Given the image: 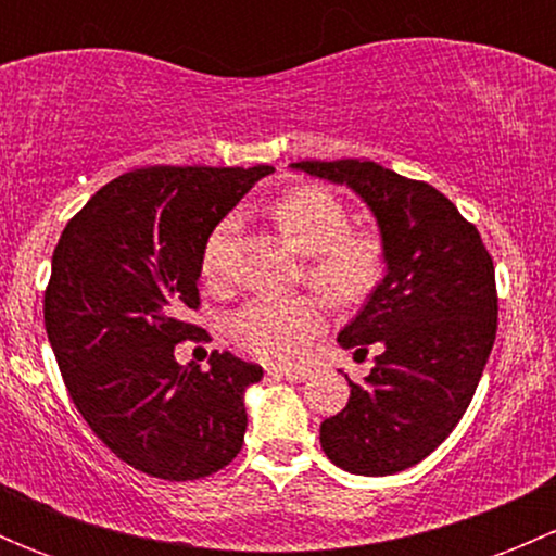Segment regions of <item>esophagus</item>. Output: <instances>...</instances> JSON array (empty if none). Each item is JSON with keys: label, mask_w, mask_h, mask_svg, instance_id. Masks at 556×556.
Instances as JSON below:
<instances>
[{"label": "esophagus", "mask_w": 556, "mask_h": 556, "mask_svg": "<svg viewBox=\"0 0 556 556\" xmlns=\"http://www.w3.org/2000/svg\"><path fill=\"white\" fill-rule=\"evenodd\" d=\"M268 377L285 379V382H301V379H306L309 374H306V371H290V368H268Z\"/></svg>", "instance_id": "obj_1"}]
</instances>
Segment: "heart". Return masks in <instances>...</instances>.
I'll list each match as a JSON object with an SVG mask.
<instances>
[{
  "label": "heart",
  "instance_id": "obj_1",
  "mask_svg": "<svg viewBox=\"0 0 556 556\" xmlns=\"http://www.w3.org/2000/svg\"><path fill=\"white\" fill-rule=\"evenodd\" d=\"M271 215L285 242L301 255H309L306 279L333 304H361L382 282V242L377 233L350 231L344 204L328 190L314 185L288 190L274 201ZM237 228L239 215H228L210 233L201 255L204 277H220ZM226 328L239 350L277 366H295L306 357L312 341L323 333L325 312L314 295L247 301L228 317Z\"/></svg>",
  "mask_w": 556,
  "mask_h": 556
}]
</instances>
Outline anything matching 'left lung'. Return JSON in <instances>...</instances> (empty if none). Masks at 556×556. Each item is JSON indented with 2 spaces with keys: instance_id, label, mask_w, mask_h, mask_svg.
<instances>
[{
  "instance_id": "8db88e82",
  "label": "left lung",
  "mask_w": 556,
  "mask_h": 556,
  "mask_svg": "<svg viewBox=\"0 0 556 556\" xmlns=\"http://www.w3.org/2000/svg\"><path fill=\"white\" fill-rule=\"evenodd\" d=\"M290 169L346 185L377 220L384 279L339 333L344 350H377L366 382L319 425L330 463L392 476L428 457L463 419L497 330L495 266L457 206L428 182L374 161H301Z\"/></svg>"
}]
</instances>
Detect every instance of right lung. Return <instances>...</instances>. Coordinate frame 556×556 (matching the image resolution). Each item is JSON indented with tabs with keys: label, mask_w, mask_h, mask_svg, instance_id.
<instances>
[{
	"label": "right lung",
	"mask_w": 556,
	"mask_h": 556,
	"mask_svg": "<svg viewBox=\"0 0 556 556\" xmlns=\"http://www.w3.org/2000/svg\"><path fill=\"white\" fill-rule=\"evenodd\" d=\"M271 166H150L115 177L66 223L45 290V330L88 428L155 479H204L242 450L244 392L263 368L212 352L179 366L193 336L201 255L217 223Z\"/></svg>",
	"instance_id": "add662e5"
}]
</instances>
